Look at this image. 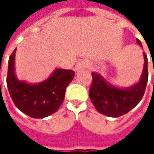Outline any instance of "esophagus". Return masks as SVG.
Here are the masks:
<instances>
[{"label":"esophagus","mask_w":154,"mask_h":154,"mask_svg":"<svg viewBox=\"0 0 154 154\" xmlns=\"http://www.w3.org/2000/svg\"><path fill=\"white\" fill-rule=\"evenodd\" d=\"M87 62L86 61H80L77 64H76V66H75V70L76 71H80V70H82V69H84V68H86L87 67Z\"/></svg>","instance_id":"1"}]
</instances>
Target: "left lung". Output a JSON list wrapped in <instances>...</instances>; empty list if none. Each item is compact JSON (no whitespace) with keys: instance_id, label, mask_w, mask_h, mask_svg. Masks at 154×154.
I'll use <instances>...</instances> for the list:
<instances>
[{"instance_id":"obj_1","label":"left lung","mask_w":154,"mask_h":154,"mask_svg":"<svg viewBox=\"0 0 154 154\" xmlns=\"http://www.w3.org/2000/svg\"><path fill=\"white\" fill-rule=\"evenodd\" d=\"M140 46L141 42L136 39ZM144 55V68L138 83L125 89L110 85L98 73H92V82L90 87L89 96L95 109L99 113L107 116L118 117L127 114L135 107L145 93L148 80L147 56Z\"/></svg>"}]
</instances>
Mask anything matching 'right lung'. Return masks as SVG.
Returning a JSON list of instances; mask_svg holds the SVG:
<instances>
[{
	"instance_id": "right-lung-1",
	"label": "right lung",
	"mask_w": 154,
	"mask_h": 154,
	"mask_svg": "<svg viewBox=\"0 0 154 154\" xmlns=\"http://www.w3.org/2000/svg\"><path fill=\"white\" fill-rule=\"evenodd\" d=\"M15 51L8 60L7 86L16 107L32 118H44L55 113L64 100L66 88L74 71L57 68L45 81L28 84L19 80L14 73Z\"/></svg>"
}]
</instances>
